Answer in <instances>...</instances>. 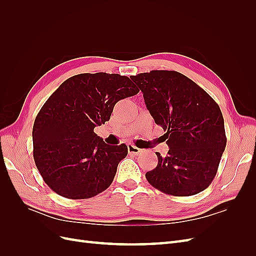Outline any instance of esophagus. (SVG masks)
<instances>
[{"mask_svg":"<svg viewBox=\"0 0 256 256\" xmlns=\"http://www.w3.org/2000/svg\"><path fill=\"white\" fill-rule=\"evenodd\" d=\"M128 152L131 154H138L141 152V150L138 148L136 146H134L132 144H128Z\"/></svg>","mask_w":256,"mask_h":256,"instance_id":"esophagus-1","label":"esophagus"}]
</instances>
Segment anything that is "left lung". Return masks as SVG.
<instances>
[{
    "label": "left lung",
    "instance_id": "8db88e82",
    "mask_svg": "<svg viewBox=\"0 0 256 256\" xmlns=\"http://www.w3.org/2000/svg\"><path fill=\"white\" fill-rule=\"evenodd\" d=\"M143 92L154 122L166 134V157L145 174L156 189L175 196H194L214 178L226 146L219 106L187 76L173 70H152L131 76Z\"/></svg>",
    "mask_w": 256,
    "mask_h": 256
}]
</instances>
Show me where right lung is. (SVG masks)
I'll return each instance as SVG.
<instances>
[{
    "instance_id": "add662e5",
    "label": "right lung",
    "mask_w": 256,
    "mask_h": 256,
    "mask_svg": "<svg viewBox=\"0 0 256 256\" xmlns=\"http://www.w3.org/2000/svg\"><path fill=\"white\" fill-rule=\"evenodd\" d=\"M138 92L126 76L97 72L72 76L49 97L34 122L33 156L54 192L81 200L110 187L128 147L106 144L94 128L110 120L116 102Z\"/></svg>"
}]
</instances>
